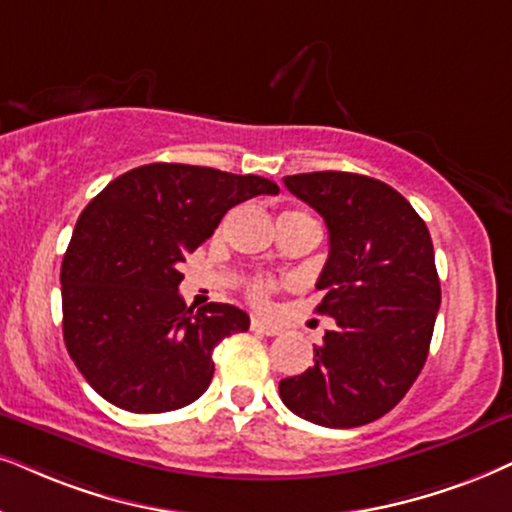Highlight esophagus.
<instances>
[{
	"label": "esophagus",
	"mask_w": 512,
	"mask_h": 512,
	"mask_svg": "<svg viewBox=\"0 0 512 512\" xmlns=\"http://www.w3.org/2000/svg\"><path fill=\"white\" fill-rule=\"evenodd\" d=\"M250 328L255 333H262V335H278V333H281V328H278L276 323H269V321H262V319H252Z\"/></svg>",
	"instance_id": "1"
}]
</instances>
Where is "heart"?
<instances>
[{
    "mask_svg": "<svg viewBox=\"0 0 512 512\" xmlns=\"http://www.w3.org/2000/svg\"><path fill=\"white\" fill-rule=\"evenodd\" d=\"M271 290H274V281H271V278L255 276V278H250V281H248V297L255 304L267 302Z\"/></svg>",
    "mask_w": 512,
    "mask_h": 512,
    "instance_id": "b5f03b06",
    "label": "heart"
}]
</instances>
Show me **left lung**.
Returning a JSON list of instances; mask_svg holds the SVG:
<instances>
[{"label":"left lung","instance_id":"left-lung-1","mask_svg":"<svg viewBox=\"0 0 512 512\" xmlns=\"http://www.w3.org/2000/svg\"><path fill=\"white\" fill-rule=\"evenodd\" d=\"M283 184L328 226L316 312L338 326L314 347V366L281 380L278 392L309 423L359 428L392 411L428 359L442 302L430 231L380 179L328 170Z\"/></svg>","mask_w":512,"mask_h":512}]
</instances>
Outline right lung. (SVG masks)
<instances>
[{
  "label": "right lung",
  "instance_id": "right-lung-1",
  "mask_svg": "<svg viewBox=\"0 0 512 512\" xmlns=\"http://www.w3.org/2000/svg\"><path fill=\"white\" fill-rule=\"evenodd\" d=\"M276 196L274 181L212 167H134L77 219L63 257V340L103 399L132 413H165L208 390L212 349L248 331L234 304L186 307L179 267L243 200Z\"/></svg>",
  "mask_w": 512,
  "mask_h": 512
}]
</instances>
